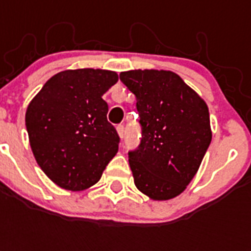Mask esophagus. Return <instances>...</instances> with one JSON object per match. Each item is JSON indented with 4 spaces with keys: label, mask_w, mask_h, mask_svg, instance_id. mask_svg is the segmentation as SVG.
<instances>
[{
    "label": "esophagus",
    "mask_w": 251,
    "mask_h": 251,
    "mask_svg": "<svg viewBox=\"0 0 251 251\" xmlns=\"http://www.w3.org/2000/svg\"><path fill=\"white\" fill-rule=\"evenodd\" d=\"M116 130H117L118 137L121 138V139L125 137V127H124V125H118L117 127H116Z\"/></svg>",
    "instance_id": "obj_1"
}]
</instances>
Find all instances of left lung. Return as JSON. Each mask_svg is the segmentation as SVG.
Instances as JSON below:
<instances>
[{"label":"left lung","mask_w":251,"mask_h":251,"mask_svg":"<svg viewBox=\"0 0 251 251\" xmlns=\"http://www.w3.org/2000/svg\"><path fill=\"white\" fill-rule=\"evenodd\" d=\"M120 79L137 98L143 127L129 153L134 183L152 201L178 197L197 175L212 139L206 101L169 70H129Z\"/></svg>","instance_id":"obj_1"}]
</instances>
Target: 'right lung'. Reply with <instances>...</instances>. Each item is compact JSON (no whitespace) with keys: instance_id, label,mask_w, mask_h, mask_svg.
<instances>
[{"instance_id":"right-lung-1","label":"right lung","mask_w":251,"mask_h":251,"mask_svg":"<svg viewBox=\"0 0 251 251\" xmlns=\"http://www.w3.org/2000/svg\"><path fill=\"white\" fill-rule=\"evenodd\" d=\"M118 74L102 69L64 70L43 86L25 110V129L39 167L61 189L94 186L118 151L102 95Z\"/></svg>"}]
</instances>
